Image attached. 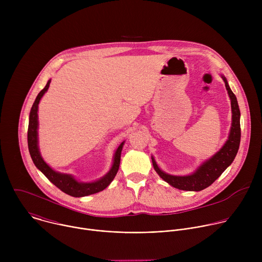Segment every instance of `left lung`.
I'll list each match as a JSON object with an SVG mask.
<instances>
[{"instance_id": "1", "label": "left lung", "mask_w": 262, "mask_h": 262, "mask_svg": "<svg viewBox=\"0 0 262 262\" xmlns=\"http://www.w3.org/2000/svg\"><path fill=\"white\" fill-rule=\"evenodd\" d=\"M221 77L223 81L225 82V86L231 100V111H232L231 128H230V134L226 143L224 144L220 150L216 154H214L210 159L203 162L200 165V167H198V169L191 175L175 176V175H170L168 173H165L159 168L155 158L151 157L152 165L157 173L166 182H168L170 185L174 186V188L178 190L199 192L206 189L207 186L213 183L214 180H216L221 176V174L231 165V163L235 159L236 154L238 151L239 143H241V122H239L241 112H239L236 96L230 89L226 78L224 76H221Z\"/></svg>"}]
</instances>
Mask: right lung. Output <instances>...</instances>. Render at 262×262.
<instances>
[{"label": "right lung", "instance_id": "right-lung-1", "mask_svg": "<svg viewBox=\"0 0 262 262\" xmlns=\"http://www.w3.org/2000/svg\"><path fill=\"white\" fill-rule=\"evenodd\" d=\"M50 83H51V80L48 81L46 87L38 93V95H37L30 112L29 127H28V147H29V152L32 158V161L34 165L37 167V169H39L53 184H55L58 189H60L62 192H64L67 195H70L72 197H84V196L101 192L112 181H113L114 177L118 172L124 141L116 149L114 160H113V165H112L110 171L98 180H95L93 182H81V181H78L70 174L60 173L53 170L43 161L40 155L39 148H38V132H37V129H38V114H37V112H38V104L43 94L48 91L50 87Z\"/></svg>", "mask_w": 262, "mask_h": 262}]
</instances>
